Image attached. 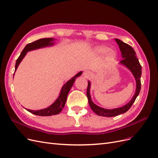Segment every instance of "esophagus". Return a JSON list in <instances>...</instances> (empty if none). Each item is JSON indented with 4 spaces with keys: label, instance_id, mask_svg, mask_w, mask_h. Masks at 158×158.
<instances>
[{
    "label": "esophagus",
    "instance_id": "esophagus-1",
    "mask_svg": "<svg viewBox=\"0 0 158 158\" xmlns=\"http://www.w3.org/2000/svg\"><path fill=\"white\" fill-rule=\"evenodd\" d=\"M83 75L85 77H89L91 75V73L89 71H85V72L83 73Z\"/></svg>",
    "mask_w": 158,
    "mask_h": 158
}]
</instances>
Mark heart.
<instances>
[{"label":"heart","mask_w":158,"mask_h":158,"mask_svg":"<svg viewBox=\"0 0 158 158\" xmlns=\"http://www.w3.org/2000/svg\"><path fill=\"white\" fill-rule=\"evenodd\" d=\"M108 48H107L106 47H100L96 48V52L98 54H102L108 51ZM116 57H117V53L115 51H114V50H111V51H109L108 54H107L106 56L105 57V59H104V62H106V64H110L111 62H112L113 61H114Z\"/></svg>","instance_id":"1"}]
</instances>
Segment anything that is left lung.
I'll return each instance as SVG.
<instances>
[{
    "mask_svg": "<svg viewBox=\"0 0 158 158\" xmlns=\"http://www.w3.org/2000/svg\"><path fill=\"white\" fill-rule=\"evenodd\" d=\"M115 40L119 45V49L121 52V56L122 58H123V60L121 61L119 64L125 66L127 69L130 70L132 74L133 75L136 81V90L133 98L125 105L118 108L105 109L96 105L92 101L90 94V82L89 81L87 90H86V96H87L89 104L90 105V108L98 115L103 117H114L125 113L126 111L130 109L131 106L134 103L136 97L139 94L141 88L140 77L142 74V67L139 63V59L136 58L135 51L130 45L121 41V40L115 39Z\"/></svg>",
    "mask_w": 158,
    "mask_h": 158,
    "instance_id": "1",
    "label": "left lung"
}]
</instances>
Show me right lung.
Returning a JSON list of instances; mask_svg holds the SVG:
<instances>
[{
  "instance_id": "add662e5",
  "label": "right lung",
  "mask_w": 158,
  "mask_h": 158,
  "mask_svg": "<svg viewBox=\"0 0 158 158\" xmlns=\"http://www.w3.org/2000/svg\"><path fill=\"white\" fill-rule=\"evenodd\" d=\"M54 40L55 39L53 38H44V39H39L36 41H34L33 43H31L29 44H27L25 46V48H23V51L20 54L19 56L16 60V65H15V72L18 67L19 64L20 62H22V60L25 57V56L26 55L27 52L31 51V50H36L41 48H44L47 47H50V46H52L54 44ZM82 72H80L76 74L74 77H73L72 79H69L67 83H65L64 85L62 86V89L60 90V95L58 97V98L55 100L54 102L48 106V108H46L43 110H31L26 109L30 113L33 114L40 115V116H50L53 115H57L62 110L64 107L65 104L66 100H67V96L69 92V90L72 88V86L73 85V83L75 81V79L79 77L80 75L82 74Z\"/></svg>"
}]
</instances>
